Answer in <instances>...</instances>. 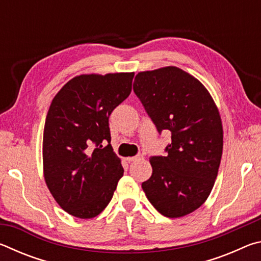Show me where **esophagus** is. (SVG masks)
Instances as JSON below:
<instances>
[{
  "label": "esophagus",
  "mask_w": 261,
  "mask_h": 261,
  "mask_svg": "<svg viewBox=\"0 0 261 261\" xmlns=\"http://www.w3.org/2000/svg\"><path fill=\"white\" fill-rule=\"evenodd\" d=\"M144 158L143 154H138V155L136 156H131V158H126V161L127 162H132V161H138V160H141V159Z\"/></svg>",
  "instance_id": "34e87169"
}]
</instances>
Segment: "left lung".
<instances>
[{"label": "left lung", "instance_id": "obj_1", "mask_svg": "<svg viewBox=\"0 0 261 261\" xmlns=\"http://www.w3.org/2000/svg\"><path fill=\"white\" fill-rule=\"evenodd\" d=\"M134 91L159 134L171 132L166 155L149 159L153 173L141 188L167 218L192 213L208 198L218 176L223 148L218 107L197 78L176 67L139 72Z\"/></svg>", "mask_w": 261, "mask_h": 261}]
</instances>
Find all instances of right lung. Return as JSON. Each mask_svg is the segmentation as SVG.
Here are the masks:
<instances>
[{
    "instance_id": "add662e5",
    "label": "right lung",
    "mask_w": 261,
    "mask_h": 261,
    "mask_svg": "<svg viewBox=\"0 0 261 261\" xmlns=\"http://www.w3.org/2000/svg\"><path fill=\"white\" fill-rule=\"evenodd\" d=\"M134 76L81 74L51 101L43 129V175L57 204L76 218L99 215L124 173L110 145L108 120L130 95Z\"/></svg>"
}]
</instances>
